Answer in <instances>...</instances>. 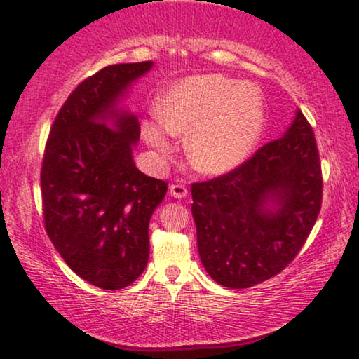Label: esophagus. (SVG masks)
Instances as JSON below:
<instances>
[{
	"instance_id": "esophagus-1",
	"label": "esophagus",
	"mask_w": 359,
	"mask_h": 359,
	"mask_svg": "<svg viewBox=\"0 0 359 359\" xmlns=\"http://www.w3.org/2000/svg\"><path fill=\"white\" fill-rule=\"evenodd\" d=\"M169 194L172 195L174 198H185L189 195V190L184 187V185H179V184H172L169 187Z\"/></svg>"
}]
</instances>
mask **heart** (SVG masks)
<instances>
[{
	"instance_id": "heart-1",
	"label": "heart",
	"mask_w": 359,
	"mask_h": 359,
	"mask_svg": "<svg viewBox=\"0 0 359 359\" xmlns=\"http://www.w3.org/2000/svg\"><path fill=\"white\" fill-rule=\"evenodd\" d=\"M142 124V137L161 156L170 154V135H185V154L195 170L222 175L245 162L264 128V103L255 85L222 74L195 75L175 83Z\"/></svg>"
}]
</instances>
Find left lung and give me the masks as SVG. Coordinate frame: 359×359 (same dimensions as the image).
<instances>
[{
	"mask_svg": "<svg viewBox=\"0 0 359 359\" xmlns=\"http://www.w3.org/2000/svg\"><path fill=\"white\" fill-rule=\"evenodd\" d=\"M192 200L198 255L215 283L248 289L279 274L322 207L317 142L302 111L238 169L192 184Z\"/></svg>",
	"mask_w": 359,
	"mask_h": 359,
	"instance_id": "obj_1",
	"label": "left lung"
}]
</instances>
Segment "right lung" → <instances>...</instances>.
Listing matches in <instances>:
<instances>
[{
    "mask_svg": "<svg viewBox=\"0 0 359 359\" xmlns=\"http://www.w3.org/2000/svg\"><path fill=\"white\" fill-rule=\"evenodd\" d=\"M154 62L108 65L65 100L41 170L46 231L67 266L88 284L119 290L149 259V219L167 184L137 169L135 113L119 107Z\"/></svg>",
    "mask_w": 359,
    "mask_h": 359,
    "instance_id": "right-lung-1",
    "label": "right lung"
}]
</instances>
